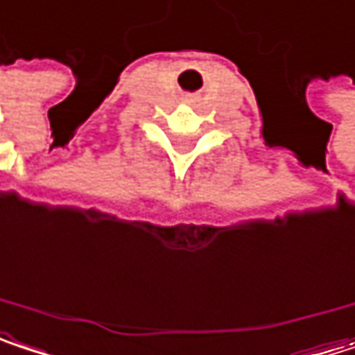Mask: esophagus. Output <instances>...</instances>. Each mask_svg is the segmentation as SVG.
<instances>
[{"label":"esophagus","instance_id":"obj_1","mask_svg":"<svg viewBox=\"0 0 355 355\" xmlns=\"http://www.w3.org/2000/svg\"><path fill=\"white\" fill-rule=\"evenodd\" d=\"M189 101H191V103H197V101H199V99H197V97H195V95H191V97H189Z\"/></svg>","mask_w":355,"mask_h":355}]
</instances>
